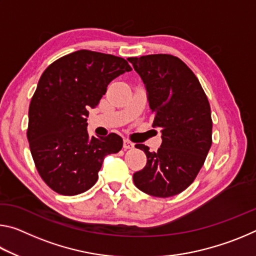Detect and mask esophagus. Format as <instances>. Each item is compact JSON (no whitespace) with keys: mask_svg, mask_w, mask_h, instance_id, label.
<instances>
[{"mask_svg":"<svg viewBox=\"0 0 256 256\" xmlns=\"http://www.w3.org/2000/svg\"><path fill=\"white\" fill-rule=\"evenodd\" d=\"M123 148H124L125 150L132 149V148H134V144H133V142L130 141V140H128V138H124V141H123Z\"/></svg>","mask_w":256,"mask_h":256,"instance_id":"esophagus-1","label":"esophagus"}]
</instances>
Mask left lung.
Wrapping results in <instances>:
<instances>
[{"instance_id":"1","label":"left lung","mask_w":256,"mask_h":256,"mask_svg":"<svg viewBox=\"0 0 256 256\" xmlns=\"http://www.w3.org/2000/svg\"><path fill=\"white\" fill-rule=\"evenodd\" d=\"M144 81L154 128L162 132V146L150 152L146 164L134 172L136 188L149 196L170 198L193 183L212 144V120L208 98L196 74L183 60L168 54L128 58Z\"/></svg>"}]
</instances>
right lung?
<instances>
[{"label": "right lung", "mask_w": 256, "mask_h": 256, "mask_svg": "<svg viewBox=\"0 0 256 256\" xmlns=\"http://www.w3.org/2000/svg\"><path fill=\"white\" fill-rule=\"evenodd\" d=\"M122 58L76 50L55 60L38 81L29 106L27 138L38 172L62 196L94 185L104 158L122 149V138L89 136L86 118L110 82L131 71Z\"/></svg>", "instance_id": "1"}]
</instances>
